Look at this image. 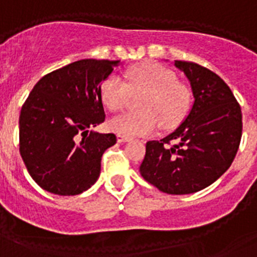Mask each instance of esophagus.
<instances>
[{"instance_id":"esophagus-1","label":"esophagus","mask_w":257,"mask_h":257,"mask_svg":"<svg viewBox=\"0 0 257 257\" xmlns=\"http://www.w3.org/2000/svg\"><path fill=\"white\" fill-rule=\"evenodd\" d=\"M129 141V137H125V136H121V135H117V142H128Z\"/></svg>"}]
</instances>
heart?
Segmentation results:
<instances>
[{
  "label": "heart",
  "mask_w": 257,
  "mask_h": 257,
  "mask_svg": "<svg viewBox=\"0 0 257 257\" xmlns=\"http://www.w3.org/2000/svg\"><path fill=\"white\" fill-rule=\"evenodd\" d=\"M126 85L117 75H109L100 86V98L109 111L121 109L132 95L144 94L139 100L141 112H128L112 117L108 128L125 137L153 133L158 124L171 129L188 113L192 94L188 86L176 82L175 74L154 64L145 62L128 69Z\"/></svg>",
  "instance_id": "obj_1"
}]
</instances>
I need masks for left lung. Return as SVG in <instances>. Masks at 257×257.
<instances>
[{
	"mask_svg": "<svg viewBox=\"0 0 257 257\" xmlns=\"http://www.w3.org/2000/svg\"><path fill=\"white\" fill-rule=\"evenodd\" d=\"M174 65L189 81L195 100L174 132L146 142L140 172L159 191L189 195L213 184L231 166L242 139V111L230 87L212 70L178 60Z\"/></svg>",
	"mask_w": 257,
	"mask_h": 257,
	"instance_id": "obj_1",
	"label": "left lung"
}]
</instances>
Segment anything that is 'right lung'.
<instances>
[{
  "instance_id": "add662e5",
  "label": "right lung",
  "mask_w": 257,
  "mask_h": 257,
  "mask_svg": "<svg viewBox=\"0 0 257 257\" xmlns=\"http://www.w3.org/2000/svg\"><path fill=\"white\" fill-rule=\"evenodd\" d=\"M118 64L79 60L44 75L30 92L19 116V152L44 191L74 196L98 180L116 136L90 129L104 121L100 86Z\"/></svg>"
}]
</instances>
